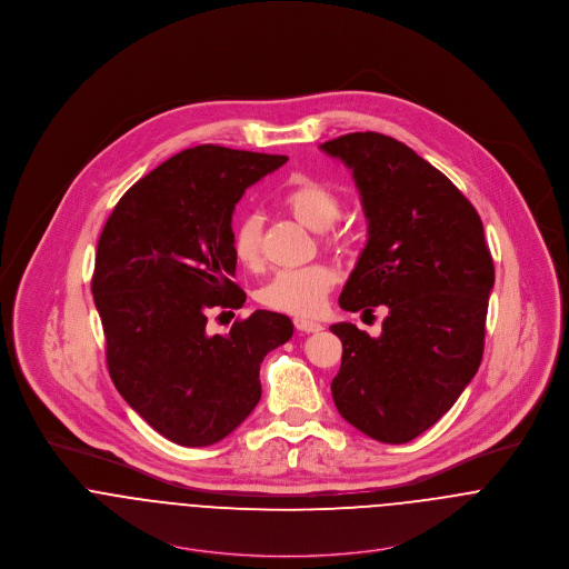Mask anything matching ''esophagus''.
Listing matches in <instances>:
<instances>
[{
    "label": "esophagus",
    "instance_id": "1",
    "mask_svg": "<svg viewBox=\"0 0 569 569\" xmlns=\"http://www.w3.org/2000/svg\"><path fill=\"white\" fill-rule=\"evenodd\" d=\"M293 325H296L298 330H302V332H320L322 330V325H318L313 320H305V318H296Z\"/></svg>",
    "mask_w": 569,
    "mask_h": 569
}]
</instances>
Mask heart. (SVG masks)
<instances>
[{
  "label": "heart",
  "instance_id": "obj_1",
  "mask_svg": "<svg viewBox=\"0 0 569 569\" xmlns=\"http://www.w3.org/2000/svg\"><path fill=\"white\" fill-rule=\"evenodd\" d=\"M282 206L302 226L322 232V241L328 247L346 249L352 243V232L348 228L332 226L339 219L343 203L339 192L325 181H296L282 194ZM230 249L244 269H256L260 264V219L256 214H244L234 221L230 232ZM335 280V271L325 262L280 269L258 289V302L271 311L309 318L320 313Z\"/></svg>",
  "mask_w": 569,
  "mask_h": 569
}]
</instances>
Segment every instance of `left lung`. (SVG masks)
I'll return each mask as SVG.
<instances>
[{"label":"left lung","instance_id":"1","mask_svg":"<svg viewBox=\"0 0 569 569\" xmlns=\"http://www.w3.org/2000/svg\"><path fill=\"white\" fill-rule=\"evenodd\" d=\"M320 149L352 170L368 219L339 307H388L379 337L330 326L343 348L332 401L366 436L403 445L438 422L480 368L495 284L485 226L438 168L390 136L348 133Z\"/></svg>","mask_w":569,"mask_h":569}]
</instances>
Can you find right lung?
Masks as SVG:
<instances>
[{"label":"right lung","instance_id":"right-lung-1","mask_svg":"<svg viewBox=\"0 0 569 569\" xmlns=\"http://www.w3.org/2000/svg\"><path fill=\"white\" fill-rule=\"evenodd\" d=\"M287 156L186 149L133 183L107 219L91 278L116 390L181 447L232 433L260 401V363L293 325L253 311L208 335L210 309H241L230 249L244 190Z\"/></svg>","mask_w":569,"mask_h":569}]
</instances>
